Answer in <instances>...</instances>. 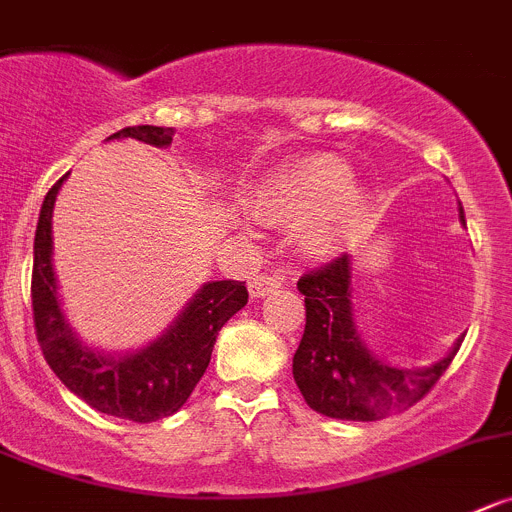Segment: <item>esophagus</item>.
<instances>
[{
  "label": "esophagus",
  "mask_w": 512,
  "mask_h": 512,
  "mask_svg": "<svg viewBox=\"0 0 512 512\" xmlns=\"http://www.w3.org/2000/svg\"><path fill=\"white\" fill-rule=\"evenodd\" d=\"M279 284H281V276L259 274V276H253V279L248 281V292H251V297L261 299V297H266V294L274 292V289H279Z\"/></svg>",
  "instance_id": "34e87169"
}]
</instances>
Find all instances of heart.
Instances as JSON below:
<instances>
[{"mask_svg": "<svg viewBox=\"0 0 512 512\" xmlns=\"http://www.w3.org/2000/svg\"><path fill=\"white\" fill-rule=\"evenodd\" d=\"M253 213L274 225H302V241L317 256H330L348 246L368 218V198L355 182L350 167L330 154H314L274 172L256 187ZM231 225L253 233L251 215L231 210Z\"/></svg>", "mask_w": 512, "mask_h": 512, "instance_id": "obj_1", "label": "heart"}]
</instances>
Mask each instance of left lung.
Wrapping results in <instances>:
<instances>
[{
  "label": "left lung",
  "instance_id": "8db88e82",
  "mask_svg": "<svg viewBox=\"0 0 512 512\" xmlns=\"http://www.w3.org/2000/svg\"><path fill=\"white\" fill-rule=\"evenodd\" d=\"M459 223L464 210L459 205ZM307 325L292 360V373L309 409L342 421H378L419 401L442 378L462 345L424 368H398L375 355L355 322V256H340L325 269L304 274Z\"/></svg>",
  "mask_w": 512,
  "mask_h": 512
}]
</instances>
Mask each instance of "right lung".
Wrapping results in <instances>:
<instances>
[{"mask_svg":"<svg viewBox=\"0 0 512 512\" xmlns=\"http://www.w3.org/2000/svg\"><path fill=\"white\" fill-rule=\"evenodd\" d=\"M111 139H137L167 149L172 129L129 126L106 142ZM63 182L65 177L45 195L32 251V312L42 355L65 388L91 409L137 424L167 419L185 406L203 378L220 327L246 307V281H205L175 320L147 345L121 353L88 345L65 314L53 266V210Z\"/></svg>","mask_w":512,"mask_h":512,"instance_id":"add662e5","label":"right lung"}]
</instances>
